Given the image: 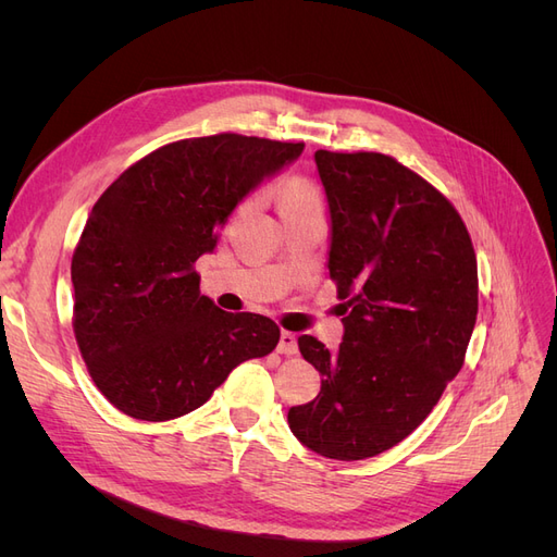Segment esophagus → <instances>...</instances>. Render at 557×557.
I'll return each instance as SVG.
<instances>
[{
	"mask_svg": "<svg viewBox=\"0 0 557 557\" xmlns=\"http://www.w3.org/2000/svg\"><path fill=\"white\" fill-rule=\"evenodd\" d=\"M278 352H283V356H297V336L293 332H281V339H278V346H276Z\"/></svg>",
	"mask_w": 557,
	"mask_h": 557,
	"instance_id": "34e87169",
	"label": "esophagus"
}]
</instances>
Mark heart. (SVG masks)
Instances as JSON below:
<instances>
[{
  "mask_svg": "<svg viewBox=\"0 0 557 557\" xmlns=\"http://www.w3.org/2000/svg\"><path fill=\"white\" fill-rule=\"evenodd\" d=\"M281 213L295 211H323V199L315 185L301 176H293L278 185Z\"/></svg>",
  "mask_w": 557,
  "mask_h": 557,
  "instance_id": "heart-1",
  "label": "heart"
}]
</instances>
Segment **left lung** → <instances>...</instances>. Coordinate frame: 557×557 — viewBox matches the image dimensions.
<instances>
[{
	"label": "left lung",
	"instance_id": "1",
	"mask_svg": "<svg viewBox=\"0 0 557 557\" xmlns=\"http://www.w3.org/2000/svg\"><path fill=\"white\" fill-rule=\"evenodd\" d=\"M330 211V276L344 336L297 344L323 381L288 411L297 440L332 460H364L409 436L465 362L479 274L450 201L381 153L315 150Z\"/></svg>",
	"mask_w": 557,
	"mask_h": 557
}]
</instances>
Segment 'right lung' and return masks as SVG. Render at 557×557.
<instances>
[{
    "label": "right lung",
    "instance_id": "add662e5",
    "mask_svg": "<svg viewBox=\"0 0 557 557\" xmlns=\"http://www.w3.org/2000/svg\"><path fill=\"white\" fill-rule=\"evenodd\" d=\"M305 144L242 134L158 148L97 199L72 260L74 332L90 376L137 420L195 411L234 367L278 344L274 320L199 295L193 264L218 230Z\"/></svg>",
    "mask_w": 557,
    "mask_h": 557
}]
</instances>
